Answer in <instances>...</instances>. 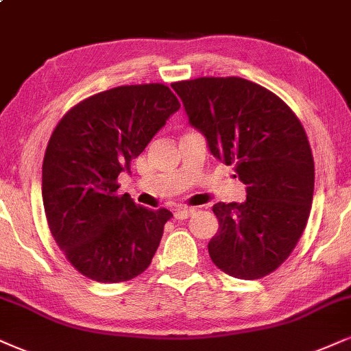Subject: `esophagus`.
<instances>
[{"label": "esophagus", "instance_id": "1", "mask_svg": "<svg viewBox=\"0 0 351 351\" xmlns=\"http://www.w3.org/2000/svg\"><path fill=\"white\" fill-rule=\"evenodd\" d=\"M192 213H193L192 208H177L174 211V216L176 219H187Z\"/></svg>", "mask_w": 351, "mask_h": 351}]
</instances>
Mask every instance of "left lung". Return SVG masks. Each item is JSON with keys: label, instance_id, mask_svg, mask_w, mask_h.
<instances>
[{"label": "left lung", "instance_id": "obj_1", "mask_svg": "<svg viewBox=\"0 0 351 351\" xmlns=\"http://www.w3.org/2000/svg\"><path fill=\"white\" fill-rule=\"evenodd\" d=\"M171 86L211 154L234 166L247 192L242 203L213 205L211 261L234 278L271 274L296 247L313 205L314 159L300 119L271 90L237 76Z\"/></svg>", "mask_w": 351, "mask_h": 351}]
</instances>
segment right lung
<instances>
[{"label":"right lung","instance_id":"right-lung-1","mask_svg":"<svg viewBox=\"0 0 351 351\" xmlns=\"http://www.w3.org/2000/svg\"><path fill=\"white\" fill-rule=\"evenodd\" d=\"M179 109L166 84L119 86L76 104L51 133L42 166L47 223L88 278L120 283L153 261L172 213L119 195L117 179Z\"/></svg>","mask_w":351,"mask_h":351}]
</instances>
